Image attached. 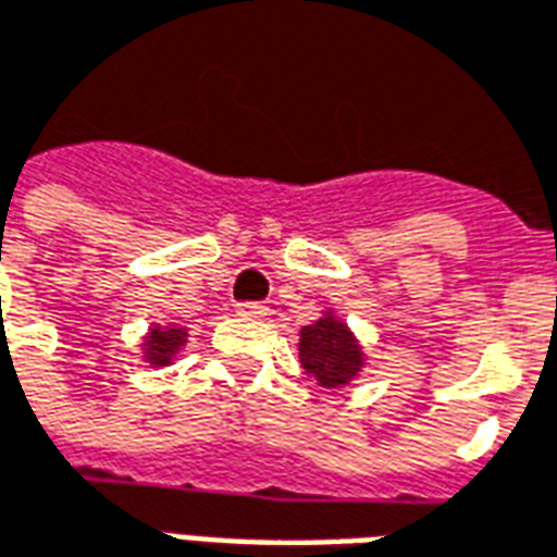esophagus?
<instances>
[{
	"mask_svg": "<svg viewBox=\"0 0 557 557\" xmlns=\"http://www.w3.org/2000/svg\"><path fill=\"white\" fill-rule=\"evenodd\" d=\"M235 310H238V315H244V319H265L268 315V307L262 301H242Z\"/></svg>",
	"mask_w": 557,
	"mask_h": 557,
	"instance_id": "1",
	"label": "esophagus"
}]
</instances>
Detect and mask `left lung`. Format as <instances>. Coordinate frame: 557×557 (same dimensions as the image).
<instances>
[{
	"label": "left lung",
	"mask_w": 557,
	"mask_h": 557,
	"mask_svg": "<svg viewBox=\"0 0 557 557\" xmlns=\"http://www.w3.org/2000/svg\"><path fill=\"white\" fill-rule=\"evenodd\" d=\"M298 358L304 373L325 391L346 387L363 370L361 343L331 310H325V315L315 319L313 325L301 327Z\"/></svg>",
	"instance_id": "left-lung-1"
}]
</instances>
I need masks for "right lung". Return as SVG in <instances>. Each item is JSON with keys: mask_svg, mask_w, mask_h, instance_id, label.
Wrapping results in <instances>:
<instances>
[{"mask_svg": "<svg viewBox=\"0 0 557 557\" xmlns=\"http://www.w3.org/2000/svg\"><path fill=\"white\" fill-rule=\"evenodd\" d=\"M184 343H187V327L154 325L148 331V337L143 339V349H146L143 351V358H146V363H151V367H170L172 358L182 351Z\"/></svg>", "mask_w": 557, "mask_h": 557, "instance_id": "add662e5", "label": "right lung"}]
</instances>
